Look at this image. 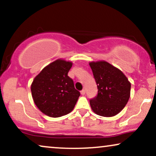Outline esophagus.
<instances>
[{"label":"esophagus","instance_id":"obj_1","mask_svg":"<svg viewBox=\"0 0 156 156\" xmlns=\"http://www.w3.org/2000/svg\"><path fill=\"white\" fill-rule=\"evenodd\" d=\"M85 93H86V90L85 89H82L81 91H80V94H82V95H84V94H85Z\"/></svg>","mask_w":156,"mask_h":156}]
</instances>
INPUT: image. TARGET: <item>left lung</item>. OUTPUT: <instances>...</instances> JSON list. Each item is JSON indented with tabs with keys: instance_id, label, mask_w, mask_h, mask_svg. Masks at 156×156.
<instances>
[{
	"instance_id": "obj_1",
	"label": "left lung",
	"mask_w": 156,
	"mask_h": 156,
	"mask_svg": "<svg viewBox=\"0 0 156 156\" xmlns=\"http://www.w3.org/2000/svg\"><path fill=\"white\" fill-rule=\"evenodd\" d=\"M98 87L91 108L102 117H113L124 108L130 98V83L121 70L105 61L89 63Z\"/></svg>"
}]
</instances>
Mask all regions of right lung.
<instances>
[{"mask_svg":"<svg viewBox=\"0 0 156 156\" xmlns=\"http://www.w3.org/2000/svg\"><path fill=\"white\" fill-rule=\"evenodd\" d=\"M72 65V62L58 59L44 67L33 80L31 90L34 101L49 117L69 114L79 98L80 92L67 75Z\"/></svg>","mask_w":156,"mask_h":156,"instance_id":"right-lung-1","label":"right lung"}]
</instances>
